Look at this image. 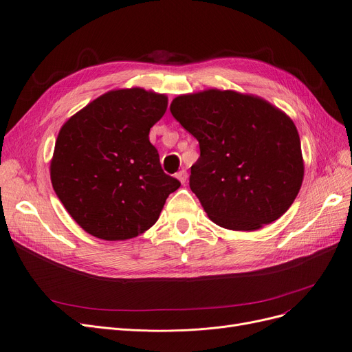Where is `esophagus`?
I'll return each mask as SVG.
<instances>
[{"label":"esophagus","instance_id":"esophagus-1","mask_svg":"<svg viewBox=\"0 0 352 352\" xmlns=\"http://www.w3.org/2000/svg\"><path fill=\"white\" fill-rule=\"evenodd\" d=\"M175 177H177V178L184 184V182L187 181L188 174H187V171H186V170H181V171H178V173H177V175H175Z\"/></svg>","mask_w":352,"mask_h":352}]
</instances>
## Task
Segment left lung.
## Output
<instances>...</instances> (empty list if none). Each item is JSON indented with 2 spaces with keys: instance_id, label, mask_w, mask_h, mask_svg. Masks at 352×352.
I'll list each match as a JSON object with an SVG mask.
<instances>
[{
  "instance_id": "obj_1",
  "label": "left lung",
  "mask_w": 352,
  "mask_h": 352,
  "mask_svg": "<svg viewBox=\"0 0 352 352\" xmlns=\"http://www.w3.org/2000/svg\"><path fill=\"white\" fill-rule=\"evenodd\" d=\"M170 109L199 144L190 188L217 226L254 231L291 207L304 162L297 128L283 111L219 89L179 96Z\"/></svg>"
}]
</instances>
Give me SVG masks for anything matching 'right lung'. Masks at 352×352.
<instances>
[{"label": "right lung", "instance_id": "1", "mask_svg": "<svg viewBox=\"0 0 352 352\" xmlns=\"http://www.w3.org/2000/svg\"><path fill=\"white\" fill-rule=\"evenodd\" d=\"M166 104L165 96L142 88L109 91L60 129L52 188L88 234L107 241L134 238L157 223L165 199L179 188L148 137Z\"/></svg>", "mask_w": 352, "mask_h": 352}]
</instances>
